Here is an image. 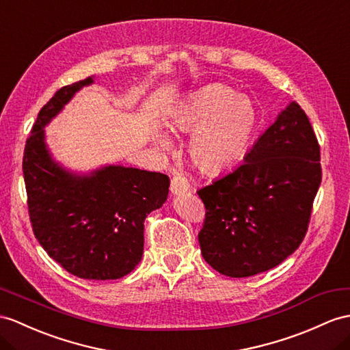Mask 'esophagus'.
<instances>
[{
	"label": "esophagus",
	"instance_id": "obj_1",
	"mask_svg": "<svg viewBox=\"0 0 350 350\" xmlns=\"http://www.w3.org/2000/svg\"><path fill=\"white\" fill-rule=\"evenodd\" d=\"M190 190V183L184 175H175L172 180H170V191L172 194H184Z\"/></svg>",
	"mask_w": 350,
	"mask_h": 350
}]
</instances>
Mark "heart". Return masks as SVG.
<instances>
[{
  "mask_svg": "<svg viewBox=\"0 0 350 350\" xmlns=\"http://www.w3.org/2000/svg\"><path fill=\"white\" fill-rule=\"evenodd\" d=\"M260 126L254 100L226 84H209L178 105L169 116L167 129L191 133L189 156L202 174L217 176L228 172L245 157ZM159 146L170 148L165 136Z\"/></svg>",
  "mask_w": 350,
  "mask_h": 350,
  "instance_id": "b5f03b06",
  "label": "heart"
}]
</instances>
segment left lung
I'll return each mask as SVG.
<instances>
[{"label":"left lung","instance_id":"obj_1","mask_svg":"<svg viewBox=\"0 0 350 350\" xmlns=\"http://www.w3.org/2000/svg\"><path fill=\"white\" fill-rule=\"evenodd\" d=\"M319 160L309 117L291 102L241 166L198 191L206 208L199 233L204 261L221 275L248 278L289 257L308 232Z\"/></svg>","mask_w":350,"mask_h":350}]
</instances>
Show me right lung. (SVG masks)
<instances>
[{"label": "right lung", "instance_id": "obj_1", "mask_svg": "<svg viewBox=\"0 0 350 350\" xmlns=\"http://www.w3.org/2000/svg\"><path fill=\"white\" fill-rule=\"evenodd\" d=\"M92 77L59 89L41 108L23 152L33 234L50 258L81 279H118L138 266L144 221L166 202L169 176L105 166L90 175L65 170L50 156L44 126Z\"/></svg>", "mask_w": 350, "mask_h": 350}]
</instances>
